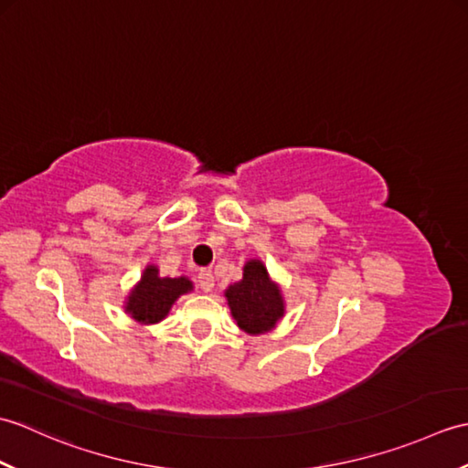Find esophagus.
I'll use <instances>...</instances> for the list:
<instances>
[{"label": "esophagus", "instance_id": "obj_1", "mask_svg": "<svg viewBox=\"0 0 468 468\" xmlns=\"http://www.w3.org/2000/svg\"><path fill=\"white\" fill-rule=\"evenodd\" d=\"M197 283H198V287H201L203 292H211L213 287H215V277H213L211 271H201V273L197 275Z\"/></svg>", "mask_w": 468, "mask_h": 468}]
</instances>
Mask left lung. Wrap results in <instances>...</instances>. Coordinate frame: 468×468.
<instances>
[{
  "label": "left lung",
  "instance_id": "8db88e82",
  "mask_svg": "<svg viewBox=\"0 0 468 468\" xmlns=\"http://www.w3.org/2000/svg\"><path fill=\"white\" fill-rule=\"evenodd\" d=\"M243 280L225 292L237 325L247 334H263L275 327L283 315V300L277 285L270 282L263 263L250 261Z\"/></svg>",
  "mask_w": 468,
  "mask_h": 468
}]
</instances>
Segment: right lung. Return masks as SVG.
Instances as JSON below:
<instances>
[{
	"label": "right lung",
	"instance_id": "add662e5",
	"mask_svg": "<svg viewBox=\"0 0 468 468\" xmlns=\"http://www.w3.org/2000/svg\"><path fill=\"white\" fill-rule=\"evenodd\" d=\"M191 282L186 277H158V270L154 265H148L144 275L141 277L131 297H128L126 312L131 314L136 322L156 324L171 310V305L178 295L191 290Z\"/></svg>",
	"mask_w": 468,
	"mask_h": 468
}]
</instances>
